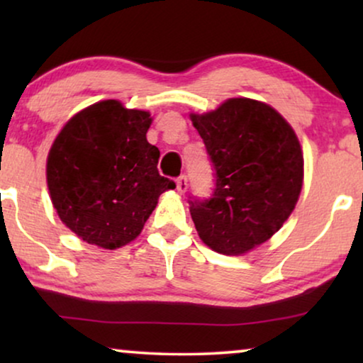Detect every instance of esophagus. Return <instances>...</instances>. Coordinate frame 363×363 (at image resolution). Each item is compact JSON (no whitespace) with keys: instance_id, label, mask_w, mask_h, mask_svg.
<instances>
[{"instance_id":"34e87169","label":"esophagus","mask_w":363,"mask_h":363,"mask_svg":"<svg viewBox=\"0 0 363 363\" xmlns=\"http://www.w3.org/2000/svg\"><path fill=\"white\" fill-rule=\"evenodd\" d=\"M188 190V178L186 175H182L177 178V191L178 193H185Z\"/></svg>"}]
</instances>
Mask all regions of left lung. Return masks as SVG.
Here are the masks:
<instances>
[{"label": "left lung", "instance_id": "1", "mask_svg": "<svg viewBox=\"0 0 363 363\" xmlns=\"http://www.w3.org/2000/svg\"><path fill=\"white\" fill-rule=\"evenodd\" d=\"M190 117L215 170L213 195L188 200L191 220L213 251L245 255L294 210L304 178L301 143L279 112L252 99H228Z\"/></svg>", "mask_w": 363, "mask_h": 363}]
</instances>
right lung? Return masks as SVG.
Masks as SVG:
<instances>
[{
	"instance_id": "right-lung-1",
	"label": "right lung",
	"mask_w": 363,
	"mask_h": 363,
	"mask_svg": "<svg viewBox=\"0 0 363 363\" xmlns=\"http://www.w3.org/2000/svg\"><path fill=\"white\" fill-rule=\"evenodd\" d=\"M150 113L102 101L76 113L48 155V188L59 218L89 245L117 250L140 235L158 196L175 182L157 170L147 142Z\"/></svg>"
}]
</instances>
